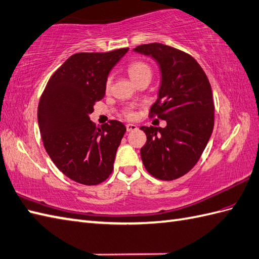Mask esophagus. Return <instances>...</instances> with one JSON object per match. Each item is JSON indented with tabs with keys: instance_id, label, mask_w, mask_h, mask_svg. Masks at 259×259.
I'll return each mask as SVG.
<instances>
[{
	"instance_id": "esophagus-1",
	"label": "esophagus",
	"mask_w": 259,
	"mask_h": 259,
	"mask_svg": "<svg viewBox=\"0 0 259 259\" xmlns=\"http://www.w3.org/2000/svg\"><path fill=\"white\" fill-rule=\"evenodd\" d=\"M137 130V126L135 124H127L126 125V131L127 132H133Z\"/></svg>"
}]
</instances>
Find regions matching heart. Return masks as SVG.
Here are the masks:
<instances>
[{"mask_svg": "<svg viewBox=\"0 0 259 259\" xmlns=\"http://www.w3.org/2000/svg\"><path fill=\"white\" fill-rule=\"evenodd\" d=\"M127 73L130 77L132 78V81L134 83L140 81V79L147 77L151 79L152 77V67L149 66V64H147L146 62H143V61H136L131 63L127 67ZM111 84H112V76H108L106 79V83H105V88L106 90H110L111 88ZM125 116L128 117V118H133L134 117V113L132 112L131 110L126 111L125 113Z\"/></svg>", "mask_w": 259, "mask_h": 259, "instance_id": "obj_1", "label": "heart"}]
</instances>
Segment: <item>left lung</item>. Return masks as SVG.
Here are the masks:
<instances>
[{
	"instance_id": "left-lung-1",
	"label": "left lung",
	"mask_w": 259,
	"mask_h": 259,
	"mask_svg": "<svg viewBox=\"0 0 259 259\" xmlns=\"http://www.w3.org/2000/svg\"><path fill=\"white\" fill-rule=\"evenodd\" d=\"M134 51L157 62L162 79L149 115L167 123L164 128L142 126L147 141L141 157L149 174L173 181L194 167L210 139L215 110L210 84L196 60L181 50L149 43Z\"/></svg>"
}]
</instances>
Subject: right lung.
Listing matches in <instances>:
<instances>
[{
    "instance_id": "obj_1",
    "label": "right lung",
    "mask_w": 259,
    "mask_h": 259,
    "mask_svg": "<svg viewBox=\"0 0 259 259\" xmlns=\"http://www.w3.org/2000/svg\"><path fill=\"white\" fill-rule=\"evenodd\" d=\"M127 51L70 56L51 76L38 103V127L49 156L63 174L83 185L104 182L114 168L125 125L112 119L96 127L90 114L105 95L108 74Z\"/></svg>"
}]
</instances>
